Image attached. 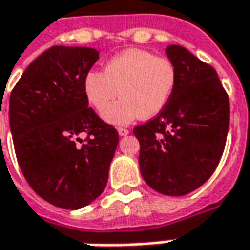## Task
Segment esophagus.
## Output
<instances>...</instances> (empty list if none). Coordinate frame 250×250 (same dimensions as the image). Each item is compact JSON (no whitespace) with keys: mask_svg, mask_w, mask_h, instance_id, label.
<instances>
[{"mask_svg":"<svg viewBox=\"0 0 250 250\" xmlns=\"http://www.w3.org/2000/svg\"><path fill=\"white\" fill-rule=\"evenodd\" d=\"M129 133V129L126 128H118V135L120 136H126Z\"/></svg>","mask_w":250,"mask_h":250,"instance_id":"obj_1","label":"esophagus"}]
</instances>
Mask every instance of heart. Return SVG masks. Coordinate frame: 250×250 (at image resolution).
<instances>
[{
	"instance_id": "heart-1",
	"label": "heart",
	"mask_w": 250,
	"mask_h": 250,
	"mask_svg": "<svg viewBox=\"0 0 250 250\" xmlns=\"http://www.w3.org/2000/svg\"><path fill=\"white\" fill-rule=\"evenodd\" d=\"M175 82V66L168 58L130 48L108 59L102 71L85 75L82 92L93 110H106L105 121L128 125L140 117L151 118L160 113L172 96ZM118 93L123 98L112 106Z\"/></svg>"
}]
</instances>
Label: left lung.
Segmentation results:
<instances>
[{
  "mask_svg": "<svg viewBox=\"0 0 250 250\" xmlns=\"http://www.w3.org/2000/svg\"><path fill=\"white\" fill-rule=\"evenodd\" d=\"M167 55L176 70L175 89L160 114L133 133L146 183L164 195L180 197L201 187L217 168L230 102L213 67L180 45H169Z\"/></svg>",
  "mask_w": 250,
  "mask_h": 250,
  "instance_id": "1",
  "label": "left lung"
}]
</instances>
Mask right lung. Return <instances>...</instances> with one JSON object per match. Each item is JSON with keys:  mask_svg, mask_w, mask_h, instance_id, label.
Returning <instances> with one entry per match:
<instances>
[{"mask_svg": "<svg viewBox=\"0 0 250 250\" xmlns=\"http://www.w3.org/2000/svg\"><path fill=\"white\" fill-rule=\"evenodd\" d=\"M98 59L93 48L52 46L26 68L9 98L21 173L41 198L63 209L86 207L103 192L120 140L82 92ZM80 134L87 135L81 146Z\"/></svg>", "mask_w": 250, "mask_h": 250, "instance_id": "right-lung-1", "label": "right lung"}]
</instances>
